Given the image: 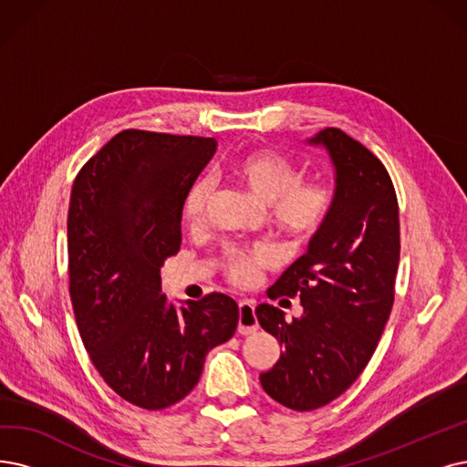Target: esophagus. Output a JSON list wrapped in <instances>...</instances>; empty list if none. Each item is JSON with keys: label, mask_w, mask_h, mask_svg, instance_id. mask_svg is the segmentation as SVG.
Instances as JSON below:
<instances>
[{"label": "esophagus", "mask_w": 467, "mask_h": 467, "mask_svg": "<svg viewBox=\"0 0 467 467\" xmlns=\"http://www.w3.org/2000/svg\"><path fill=\"white\" fill-rule=\"evenodd\" d=\"M258 329V322L254 316V303L253 301H239V322L237 331L241 335H251Z\"/></svg>", "instance_id": "1"}]
</instances>
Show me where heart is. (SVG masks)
Segmentation results:
<instances>
[{"label":"heart","mask_w":467,"mask_h":467,"mask_svg":"<svg viewBox=\"0 0 467 467\" xmlns=\"http://www.w3.org/2000/svg\"><path fill=\"white\" fill-rule=\"evenodd\" d=\"M218 174L247 188L258 201L268 204L272 222L287 237L305 241L318 234L335 204L331 183L320 178L301 180L296 164L275 151H251L218 166ZM211 199L209 178H195L183 193L182 216L188 226H199ZM275 263L270 245L228 247L222 254V270L232 284L251 287L260 272Z\"/></svg>","instance_id":"b5f03b06"}]
</instances>
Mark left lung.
<instances>
[{
	"label": "left lung",
	"mask_w": 467,
	"mask_h": 467,
	"mask_svg": "<svg viewBox=\"0 0 467 467\" xmlns=\"http://www.w3.org/2000/svg\"><path fill=\"white\" fill-rule=\"evenodd\" d=\"M335 166V204L308 251L268 289L298 296L301 318L287 322L268 303L254 314L284 347L260 385L279 404L308 412L343 395L374 357L390 308L400 258L399 202L383 162L339 128L308 140Z\"/></svg>",
	"instance_id": "1"
}]
</instances>
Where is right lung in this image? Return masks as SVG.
Returning a JSON list of instances; mask_svg holds the SVG:
<instances>
[{"label": "right lung", "mask_w": 467, "mask_h": 467, "mask_svg": "<svg viewBox=\"0 0 467 467\" xmlns=\"http://www.w3.org/2000/svg\"><path fill=\"white\" fill-rule=\"evenodd\" d=\"M216 151L213 138L124 130L72 185L68 289L82 343L105 383L145 410L188 397L204 357L237 327L232 296L176 308L161 266L182 244V201Z\"/></svg>", "instance_id": "add662e5"}]
</instances>
